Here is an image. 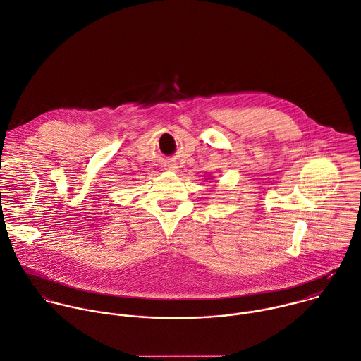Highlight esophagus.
Segmentation results:
<instances>
[{"label":"esophagus","mask_w":361,"mask_h":361,"mask_svg":"<svg viewBox=\"0 0 361 361\" xmlns=\"http://www.w3.org/2000/svg\"><path fill=\"white\" fill-rule=\"evenodd\" d=\"M169 171H175V168H173V169H169Z\"/></svg>","instance_id":"esophagus-1"}]
</instances>
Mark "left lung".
Segmentation results:
<instances>
[{"instance_id":"1","label":"left lung","mask_w":361,"mask_h":361,"mask_svg":"<svg viewBox=\"0 0 361 361\" xmlns=\"http://www.w3.org/2000/svg\"><path fill=\"white\" fill-rule=\"evenodd\" d=\"M210 178H212V176H209V178H207V179H210Z\"/></svg>"}]
</instances>
